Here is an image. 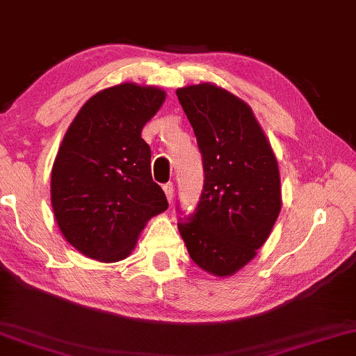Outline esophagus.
<instances>
[{"label":"esophagus","mask_w":356,"mask_h":356,"mask_svg":"<svg viewBox=\"0 0 356 356\" xmlns=\"http://www.w3.org/2000/svg\"><path fill=\"white\" fill-rule=\"evenodd\" d=\"M163 190H164V193H166L168 201H169V203H171V201H172V195H174V185H172L171 182L164 184V185H163Z\"/></svg>","instance_id":"1"}]
</instances>
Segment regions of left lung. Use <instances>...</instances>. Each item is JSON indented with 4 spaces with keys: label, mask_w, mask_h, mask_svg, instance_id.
<instances>
[{
    "label": "left lung",
    "mask_w": 356,
    "mask_h": 356,
    "mask_svg": "<svg viewBox=\"0 0 356 356\" xmlns=\"http://www.w3.org/2000/svg\"><path fill=\"white\" fill-rule=\"evenodd\" d=\"M203 158L195 211L177 222L192 261L229 277L254 259L281 209L278 163L248 104L204 83L177 89ZM179 211V208H177Z\"/></svg>",
    "instance_id": "obj_1"
}]
</instances>
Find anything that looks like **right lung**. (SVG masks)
Listing matches in <instances>:
<instances>
[{"instance_id":"right-lung-1","label":"right lung","mask_w":356,"mask_h":356,"mask_svg":"<svg viewBox=\"0 0 356 356\" xmlns=\"http://www.w3.org/2000/svg\"><path fill=\"white\" fill-rule=\"evenodd\" d=\"M164 97L158 88L118 84L92 95L68 127L52 166L51 203L62 235L84 256L127 257L147 220L168 209L140 137Z\"/></svg>"}]
</instances>
